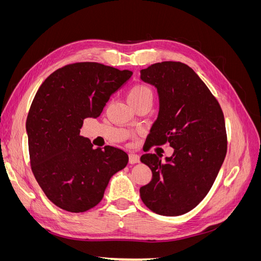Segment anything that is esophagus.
Listing matches in <instances>:
<instances>
[{
	"label": "esophagus",
	"mask_w": 261,
	"mask_h": 261,
	"mask_svg": "<svg viewBox=\"0 0 261 261\" xmlns=\"http://www.w3.org/2000/svg\"><path fill=\"white\" fill-rule=\"evenodd\" d=\"M140 161V156L136 153H130L129 154V163L130 164H135Z\"/></svg>",
	"instance_id": "esophagus-1"
}]
</instances>
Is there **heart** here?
<instances>
[{
	"label": "heart",
	"instance_id": "1",
	"mask_svg": "<svg viewBox=\"0 0 261 261\" xmlns=\"http://www.w3.org/2000/svg\"><path fill=\"white\" fill-rule=\"evenodd\" d=\"M141 100H152V91L148 86L136 85L127 93L128 102H137Z\"/></svg>",
	"mask_w": 261,
	"mask_h": 261
}]
</instances>
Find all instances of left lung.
Listing matches in <instances>:
<instances>
[{
    "mask_svg": "<svg viewBox=\"0 0 261 261\" xmlns=\"http://www.w3.org/2000/svg\"><path fill=\"white\" fill-rule=\"evenodd\" d=\"M140 80L154 86L159 114L147 143L174 149L171 156L140 158L152 179L140 187L146 206L158 215L176 217L198 204L215 183L226 154L223 112L200 77L180 62L155 63L140 70Z\"/></svg>",
    "mask_w": 261,
    "mask_h": 261,
    "instance_id": "left-lung-1",
    "label": "left lung"
}]
</instances>
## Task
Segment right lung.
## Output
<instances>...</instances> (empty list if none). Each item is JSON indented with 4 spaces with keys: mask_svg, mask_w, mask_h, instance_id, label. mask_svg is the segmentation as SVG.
I'll return each instance as SVG.
<instances>
[{
    "mask_svg": "<svg viewBox=\"0 0 261 261\" xmlns=\"http://www.w3.org/2000/svg\"><path fill=\"white\" fill-rule=\"evenodd\" d=\"M132 75L100 63H75L55 70L37 91L26 122L31 170L55 206L70 212L93 208L127 165L125 151L93 149L81 128L85 118L100 116Z\"/></svg>",
    "mask_w": 261,
    "mask_h": 261,
    "instance_id": "add662e5",
    "label": "right lung"
}]
</instances>
